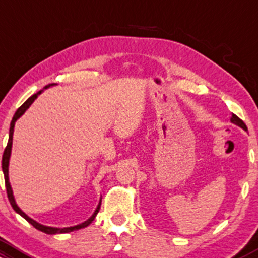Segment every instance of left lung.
Masks as SVG:
<instances>
[{"mask_svg":"<svg viewBox=\"0 0 258 258\" xmlns=\"http://www.w3.org/2000/svg\"><path fill=\"white\" fill-rule=\"evenodd\" d=\"M231 122L235 123V124H237V126H240V127H241V128L247 130V127H246V124L244 123V121H242L241 118L237 117L236 115H233V116H231Z\"/></svg>","mask_w":258,"mask_h":258,"instance_id":"left-lung-1","label":"left lung"}]
</instances>
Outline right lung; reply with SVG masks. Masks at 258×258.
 Listing matches in <instances>:
<instances>
[{"mask_svg": "<svg viewBox=\"0 0 258 258\" xmlns=\"http://www.w3.org/2000/svg\"><path fill=\"white\" fill-rule=\"evenodd\" d=\"M50 86H53V83H52V84H49V86L45 87V89H46V88H49ZM40 93H41V90H40V92H39V93H36V94L32 95V97H30L29 99H28V100L25 101V103L23 104V105H22L21 107H19L18 110H17L16 114H14L13 118H12V122H11V127H10V138H8V143H7V146H6V148H5L4 155H2V170H4V175H5V185H6V189H7V196H8V200H10L11 206H12L13 209H14V211L17 212V213L21 214V216L23 217L24 219L27 220V222H29L30 224H32V225L34 226V228L38 229V230L42 231V233H45V234H51V235H52V234H64V233H71V231H73V230H78V229L86 228V226L89 225L90 223H92L93 220H94L95 216H97V214H98L99 209H100V203H99L98 208L95 209L94 214H93V216L90 217L89 219L87 220V222L82 223V224L76 225V226H71V228H62V229H58V228H51V226H45V225L39 224V223H36L35 220H33L32 218L28 217L27 214L24 213V212H22L21 209H19L18 206L16 205V202H14V197H13V194H12V188H11L10 181H8V163H10L11 149H12V138H13L14 122H16V121L18 120V118L21 117L22 115L24 114L25 110H27L28 107H29L30 105H32L33 101L35 100L36 98H38V95L40 94Z\"/></svg>", "mask_w": 258, "mask_h": 258, "instance_id": "obj_1", "label": "right lung"}]
</instances>
